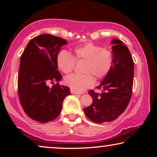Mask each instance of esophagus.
Masks as SVG:
<instances>
[{
  "mask_svg": "<svg viewBox=\"0 0 157 157\" xmlns=\"http://www.w3.org/2000/svg\"><path fill=\"white\" fill-rule=\"evenodd\" d=\"M70 91H71V93L72 94H82L81 93H79V92L74 91V90H73V89H71Z\"/></svg>",
  "mask_w": 157,
  "mask_h": 157,
  "instance_id": "1",
  "label": "esophagus"
}]
</instances>
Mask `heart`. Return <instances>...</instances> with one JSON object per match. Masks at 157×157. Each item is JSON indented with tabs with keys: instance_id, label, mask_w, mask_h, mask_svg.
<instances>
[{
	"instance_id": "obj_1",
	"label": "heart",
	"mask_w": 157,
	"mask_h": 157,
	"mask_svg": "<svg viewBox=\"0 0 157 157\" xmlns=\"http://www.w3.org/2000/svg\"><path fill=\"white\" fill-rule=\"evenodd\" d=\"M72 56L65 50L60 51L56 56L58 68L64 74L71 72L76 61H85L83 72L85 74H72L66 76V85L76 91H81L92 86L94 76L102 79L109 75L114 65V55L109 48H103L94 43H86L74 48Z\"/></svg>"
}]
</instances>
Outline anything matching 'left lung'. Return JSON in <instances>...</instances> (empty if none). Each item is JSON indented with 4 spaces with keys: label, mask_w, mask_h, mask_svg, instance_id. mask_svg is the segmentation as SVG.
<instances>
[{
    "label": "left lung",
    "mask_w": 157,
    "mask_h": 157,
    "mask_svg": "<svg viewBox=\"0 0 157 157\" xmlns=\"http://www.w3.org/2000/svg\"><path fill=\"white\" fill-rule=\"evenodd\" d=\"M114 65L109 75L97 86L101 93L89 91L93 102L83 109L86 117L98 124L112 121L125 111L132 97L134 81V61L123 42L113 39Z\"/></svg>",
    "instance_id": "left-lung-1"
}]
</instances>
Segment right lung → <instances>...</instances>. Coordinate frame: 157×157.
<instances>
[{"instance_id": "1", "label": "right lung", "mask_w": 157, "mask_h": 157, "mask_svg": "<svg viewBox=\"0 0 157 157\" xmlns=\"http://www.w3.org/2000/svg\"><path fill=\"white\" fill-rule=\"evenodd\" d=\"M66 44L61 37L42 34L30 40L21 55L18 97L25 113L34 121L46 123L55 119L64 98L71 94L69 88L59 84L62 76L56 65L58 53ZM54 82L49 87V83Z\"/></svg>"}]
</instances>
